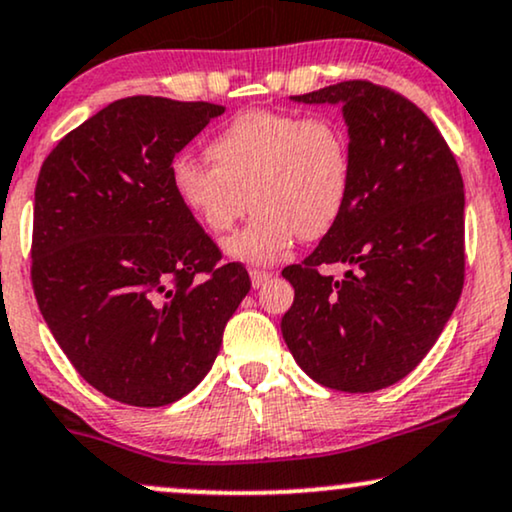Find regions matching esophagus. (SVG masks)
Segmentation results:
<instances>
[{"mask_svg": "<svg viewBox=\"0 0 512 512\" xmlns=\"http://www.w3.org/2000/svg\"><path fill=\"white\" fill-rule=\"evenodd\" d=\"M249 275H251V285H254L256 289L266 285L270 277H273V273H270V270H261V268H251Z\"/></svg>", "mask_w": 512, "mask_h": 512, "instance_id": "34e87169", "label": "esophagus"}]
</instances>
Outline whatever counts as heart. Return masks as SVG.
Returning <instances> with one entry per match:
<instances>
[{
  "instance_id": "obj_1",
  "label": "heart",
  "mask_w": 512,
  "mask_h": 512,
  "mask_svg": "<svg viewBox=\"0 0 512 512\" xmlns=\"http://www.w3.org/2000/svg\"><path fill=\"white\" fill-rule=\"evenodd\" d=\"M211 166L173 161L170 185L182 208L211 235L232 230L246 208L251 223L225 242L244 263H273L296 237H325L351 197L353 156L344 125L330 116L244 111L208 142Z\"/></svg>"
}]
</instances>
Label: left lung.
<instances>
[{
  "label": "left lung",
  "instance_id": "obj_1",
  "mask_svg": "<svg viewBox=\"0 0 512 512\" xmlns=\"http://www.w3.org/2000/svg\"><path fill=\"white\" fill-rule=\"evenodd\" d=\"M292 102L342 106L353 185L339 223L282 270L294 287L282 337L315 382L368 394L403 380L458 304L463 178L430 118L387 87L346 80ZM332 262L350 266L342 281L319 273Z\"/></svg>",
  "mask_w": 512,
  "mask_h": 512
}]
</instances>
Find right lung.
I'll return each mask as SVG.
<instances>
[{
	"instance_id": "right-lung-1",
	"label": "right lung",
	"mask_w": 512,
	"mask_h": 512,
	"mask_svg": "<svg viewBox=\"0 0 512 512\" xmlns=\"http://www.w3.org/2000/svg\"><path fill=\"white\" fill-rule=\"evenodd\" d=\"M225 109L118 99L56 144L35 187L33 289L94 389L128 406L182 399L216 361L251 280L182 208L178 151Z\"/></svg>"
}]
</instances>
